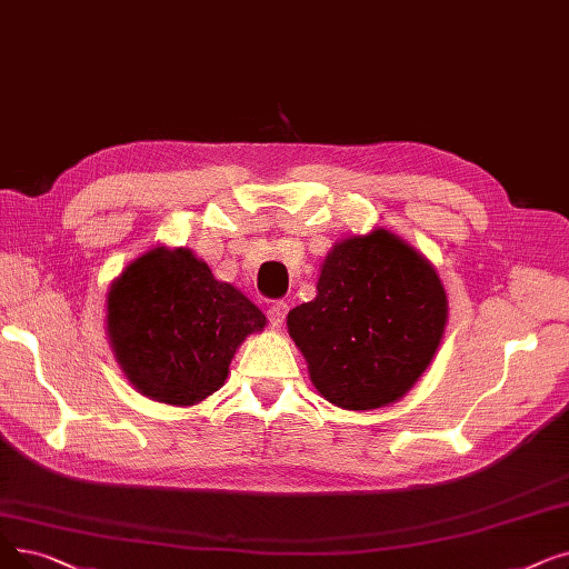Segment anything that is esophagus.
<instances>
[{"label":"esophagus","instance_id":"esophagus-1","mask_svg":"<svg viewBox=\"0 0 569 569\" xmlns=\"http://www.w3.org/2000/svg\"><path fill=\"white\" fill-rule=\"evenodd\" d=\"M286 313H288V302H283V300H277V302H271L269 305V309H267V316H269V323L271 326H281L283 320H286Z\"/></svg>","mask_w":569,"mask_h":569}]
</instances>
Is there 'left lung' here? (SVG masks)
I'll use <instances>...</instances> for the list:
<instances>
[{"label":"left lung","instance_id":"obj_1","mask_svg":"<svg viewBox=\"0 0 569 569\" xmlns=\"http://www.w3.org/2000/svg\"><path fill=\"white\" fill-rule=\"evenodd\" d=\"M447 326L435 267L388 230L337 243L316 300L288 313V330L318 392L337 407L379 409L418 381Z\"/></svg>","mask_w":569,"mask_h":569}]
</instances>
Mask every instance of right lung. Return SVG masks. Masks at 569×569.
Segmentation results:
<instances>
[{"instance_id":"1","label":"right lung","mask_w":569,"mask_h":569,"mask_svg":"<svg viewBox=\"0 0 569 569\" xmlns=\"http://www.w3.org/2000/svg\"><path fill=\"white\" fill-rule=\"evenodd\" d=\"M107 309L113 353L130 383L179 407L223 386L237 346L264 328V313L186 249H153L134 260L113 281Z\"/></svg>"}]
</instances>
